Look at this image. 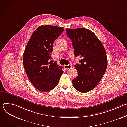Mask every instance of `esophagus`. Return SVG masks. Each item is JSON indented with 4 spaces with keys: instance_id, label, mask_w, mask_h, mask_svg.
<instances>
[{
    "instance_id": "1",
    "label": "esophagus",
    "mask_w": 127,
    "mask_h": 127,
    "mask_svg": "<svg viewBox=\"0 0 127 127\" xmlns=\"http://www.w3.org/2000/svg\"><path fill=\"white\" fill-rule=\"evenodd\" d=\"M64 68L67 70L70 69L72 68V65H64Z\"/></svg>"
}]
</instances>
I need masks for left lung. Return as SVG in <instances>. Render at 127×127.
Here are the masks:
<instances>
[{"label":"left lung","instance_id":"left-lung-1","mask_svg":"<svg viewBox=\"0 0 127 127\" xmlns=\"http://www.w3.org/2000/svg\"><path fill=\"white\" fill-rule=\"evenodd\" d=\"M75 57L80 63L75 65L78 76L72 80L74 88L85 93L94 89L100 82L106 70L107 60L105 49L96 35L85 28L66 29Z\"/></svg>","mask_w":127,"mask_h":127}]
</instances>
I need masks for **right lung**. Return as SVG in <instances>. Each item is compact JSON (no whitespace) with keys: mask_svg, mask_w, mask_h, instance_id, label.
Returning <instances> with one entry per match:
<instances>
[{"mask_svg":"<svg viewBox=\"0 0 127 127\" xmlns=\"http://www.w3.org/2000/svg\"><path fill=\"white\" fill-rule=\"evenodd\" d=\"M62 27L41 26L32 33L23 54V64L27 75L40 91L49 92L58 84L63 69L57 62L50 61L53 43L63 32Z\"/></svg>","mask_w":127,"mask_h":127,"instance_id":"1","label":"right lung"}]
</instances>
